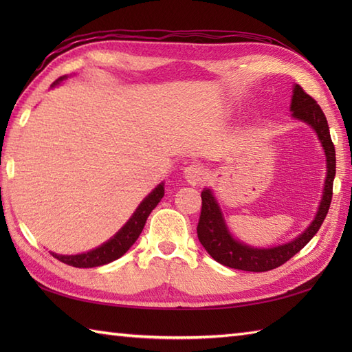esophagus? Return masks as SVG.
Returning <instances> with one entry per match:
<instances>
[{
    "mask_svg": "<svg viewBox=\"0 0 352 352\" xmlns=\"http://www.w3.org/2000/svg\"><path fill=\"white\" fill-rule=\"evenodd\" d=\"M204 175H206L204 168L201 166L199 163H190L189 166H186V169H184L186 180H188V183L192 184V186H197L199 183H203Z\"/></svg>",
    "mask_w": 352,
    "mask_h": 352,
    "instance_id": "1",
    "label": "esophagus"
}]
</instances>
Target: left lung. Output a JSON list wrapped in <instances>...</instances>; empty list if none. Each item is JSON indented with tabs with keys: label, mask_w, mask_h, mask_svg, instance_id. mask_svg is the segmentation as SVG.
I'll use <instances>...</instances> for the list:
<instances>
[{
	"label": "left lung",
	"mask_w": 352,
	"mask_h": 352,
	"mask_svg": "<svg viewBox=\"0 0 352 352\" xmlns=\"http://www.w3.org/2000/svg\"><path fill=\"white\" fill-rule=\"evenodd\" d=\"M290 110L292 116L298 121L309 124L316 131L320 144L325 149L327 177L324 195L320 199L318 213L307 230L289 243L272 246V248H252V246L239 242L231 236L218 201L214 199L210 189H204L201 192L203 206H201L197 233L206 251L223 266L250 272H266L284 265L296 252H300L311 241L313 236L318 233L328 213V208H330L333 198V182L336 175V151L327 118L322 109L319 107V104L309 94H305L300 85H295L294 87Z\"/></svg>",
	"instance_id": "left-lung-1"
}]
</instances>
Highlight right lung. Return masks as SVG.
Returning <instances> with one entry per match:
<instances>
[{
  "label": "right lung",
  "mask_w": 352,
  "mask_h": 352,
  "mask_svg": "<svg viewBox=\"0 0 352 352\" xmlns=\"http://www.w3.org/2000/svg\"><path fill=\"white\" fill-rule=\"evenodd\" d=\"M66 77H60L58 80H56L54 83H52V86L58 85ZM163 195H164V188H163V183H160L144 201H142L139 207L136 208V212H134L131 218L129 219V222H126L125 226L110 239V241L102 243L101 246H98V248L83 252V254H77V256H60V254L51 252L52 257H56L57 260H60L63 263L74 267H96V266L107 265L110 261L122 257L124 254L130 250V246L138 241L142 230L145 227V222L148 219L149 213H151L155 208V206L160 203Z\"/></svg>",
  "instance_id": "obj_1"
}]
</instances>
